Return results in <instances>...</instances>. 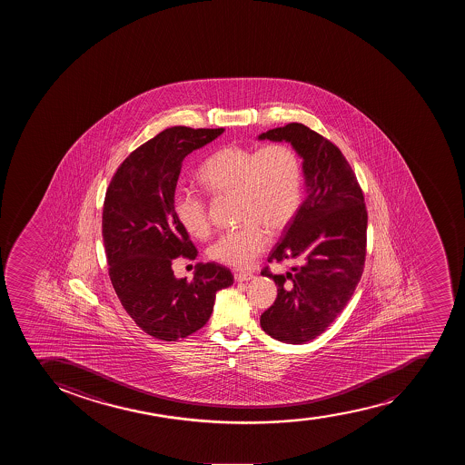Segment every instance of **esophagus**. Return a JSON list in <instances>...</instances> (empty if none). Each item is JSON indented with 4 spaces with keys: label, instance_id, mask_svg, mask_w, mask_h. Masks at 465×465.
<instances>
[{
    "label": "esophagus",
    "instance_id": "1",
    "mask_svg": "<svg viewBox=\"0 0 465 465\" xmlns=\"http://www.w3.org/2000/svg\"><path fill=\"white\" fill-rule=\"evenodd\" d=\"M250 279H253V274L249 272H236L235 281L236 282H249Z\"/></svg>",
    "mask_w": 465,
    "mask_h": 465
}]
</instances>
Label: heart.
Instances as JSON below:
<instances>
[{
    "label": "heart",
    "mask_w": 465,
    "mask_h": 465,
    "mask_svg": "<svg viewBox=\"0 0 465 465\" xmlns=\"http://www.w3.org/2000/svg\"><path fill=\"white\" fill-rule=\"evenodd\" d=\"M197 177L207 193H235L236 215L242 223L209 247V258L229 267H250L267 249L268 230L277 233L285 229L302 204L303 166L294 148L285 143L220 148L203 162ZM173 209L189 235H209L211 221L203 195L179 189Z\"/></svg>",
    "instance_id": "obj_1"
}]
</instances>
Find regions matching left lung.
Here are the masks:
<instances>
[{"label": "left lung", "mask_w": 465, "mask_h": 465, "mask_svg": "<svg viewBox=\"0 0 465 465\" xmlns=\"http://www.w3.org/2000/svg\"><path fill=\"white\" fill-rule=\"evenodd\" d=\"M259 139L290 143L303 159L306 198L283 230L268 262L295 261L276 282L277 299L261 315L274 340L303 344L322 335L351 299L367 253V209L349 162L335 143L300 123L268 130Z\"/></svg>", "instance_id": "8db88e82"}]
</instances>
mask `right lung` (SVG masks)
<instances>
[{"mask_svg": "<svg viewBox=\"0 0 465 465\" xmlns=\"http://www.w3.org/2000/svg\"><path fill=\"white\" fill-rule=\"evenodd\" d=\"M224 129L171 127L143 143L112 177L103 206V241L109 276L125 312L148 335L175 341L202 329L218 291L233 283L220 263H198L193 281L177 279L173 259H195L180 225L175 186L184 157Z\"/></svg>", "mask_w": 465, "mask_h": 465, "instance_id": "1", "label": "right lung"}]
</instances>
